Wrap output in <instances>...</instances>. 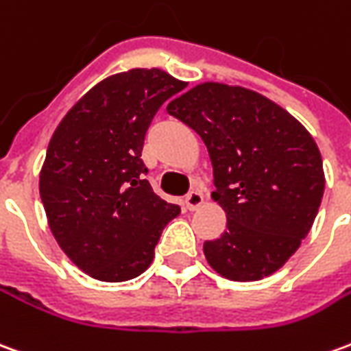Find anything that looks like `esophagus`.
<instances>
[{
  "label": "esophagus",
  "instance_id": "esophagus-1",
  "mask_svg": "<svg viewBox=\"0 0 351 351\" xmlns=\"http://www.w3.org/2000/svg\"><path fill=\"white\" fill-rule=\"evenodd\" d=\"M201 203H203V193H201L199 190H192V192L184 197V205H186V209L188 210H195Z\"/></svg>",
  "mask_w": 351,
  "mask_h": 351
}]
</instances>
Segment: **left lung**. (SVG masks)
<instances>
[{
    "label": "left lung",
    "mask_w": 351,
    "mask_h": 351,
    "mask_svg": "<svg viewBox=\"0 0 351 351\" xmlns=\"http://www.w3.org/2000/svg\"><path fill=\"white\" fill-rule=\"evenodd\" d=\"M167 112L205 142L213 197L226 210V232L203 243L207 262L234 281L274 274L319 210L325 176L312 134L276 102L224 83H201Z\"/></svg>",
    "instance_id": "left-lung-1"
}]
</instances>
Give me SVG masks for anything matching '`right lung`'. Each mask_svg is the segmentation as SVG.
I'll use <instances>...</instances> for the list:
<instances>
[{"instance_id": "1", "label": "right lung", "mask_w": 351, "mask_h": 351, "mask_svg": "<svg viewBox=\"0 0 351 351\" xmlns=\"http://www.w3.org/2000/svg\"><path fill=\"white\" fill-rule=\"evenodd\" d=\"M184 85L158 68L116 73L66 114L49 142L41 203L60 249L90 278L141 276L180 213L144 178L142 148L154 116Z\"/></svg>"}]
</instances>
